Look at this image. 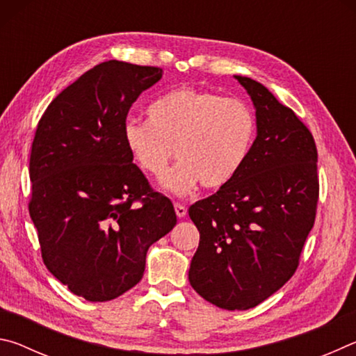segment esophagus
<instances>
[{"label": "esophagus", "mask_w": 356, "mask_h": 356, "mask_svg": "<svg viewBox=\"0 0 356 356\" xmlns=\"http://www.w3.org/2000/svg\"><path fill=\"white\" fill-rule=\"evenodd\" d=\"M174 210H176V215L179 218H184L186 215V207L182 206V204H174Z\"/></svg>", "instance_id": "obj_1"}]
</instances>
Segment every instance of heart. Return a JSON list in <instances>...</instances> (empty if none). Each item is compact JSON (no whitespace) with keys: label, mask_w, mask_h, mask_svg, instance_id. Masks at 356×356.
<instances>
[{"label":"heart","mask_w":356,"mask_h":356,"mask_svg":"<svg viewBox=\"0 0 356 356\" xmlns=\"http://www.w3.org/2000/svg\"><path fill=\"white\" fill-rule=\"evenodd\" d=\"M149 122L125 120L122 140L136 166L160 177L172 159L179 161L161 179L172 195H186L197 184L220 188L242 171L256 141L257 120L240 99L207 89L180 88L147 108Z\"/></svg>","instance_id":"b5f03b06"}]
</instances>
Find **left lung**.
Returning a JSON list of instances; mask_svg holds the SVG:
<instances>
[{"instance_id":"obj_1","label":"left lung","mask_w":356,"mask_h":356,"mask_svg":"<svg viewBox=\"0 0 356 356\" xmlns=\"http://www.w3.org/2000/svg\"><path fill=\"white\" fill-rule=\"evenodd\" d=\"M252 100L257 135L231 182L193 204L200 246L188 280L227 311L254 308L286 284L314 226L318 200L314 138L264 84L234 75Z\"/></svg>"}]
</instances>
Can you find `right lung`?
Wrapping results in <instances>:
<instances>
[{"instance_id": "right-lung-1", "label": "right lung", "mask_w": 356, "mask_h": 356, "mask_svg": "<svg viewBox=\"0 0 356 356\" xmlns=\"http://www.w3.org/2000/svg\"><path fill=\"white\" fill-rule=\"evenodd\" d=\"M161 75L160 67L102 63L48 105L35 130L29 215L42 259L88 301L138 284L149 246L177 222L172 202L150 190L122 140L131 104Z\"/></svg>"}]
</instances>
